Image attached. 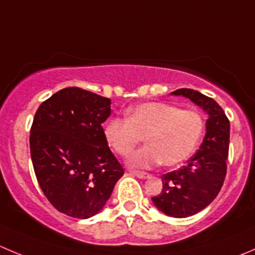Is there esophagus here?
<instances>
[{
    "label": "esophagus",
    "mask_w": 255,
    "mask_h": 255,
    "mask_svg": "<svg viewBox=\"0 0 255 255\" xmlns=\"http://www.w3.org/2000/svg\"><path fill=\"white\" fill-rule=\"evenodd\" d=\"M129 174L130 175L139 177V179H146V177L150 176L148 173H143V171H135V170H129Z\"/></svg>",
    "instance_id": "1"
}]
</instances>
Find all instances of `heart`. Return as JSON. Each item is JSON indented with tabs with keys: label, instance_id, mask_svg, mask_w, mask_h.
Listing matches in <instances>:
<instances>
[{
	"label": "heart",
	"instance_id": "heart-1",
	"mask_svg": "<svg viewBox=\"0 0 255 255\" xmlns=\"http://www.w3.org/2000/svg\"><path fill=\"white\" fill-rule=\"evenodd\" d=\"M205 129V118L196 110H181L164 102H144L126 112V120L112 117L104 126L110 148L126 156L142 140L146 145L128 158L133 168L163 163L175 166L191 156Z\"/></svg>",
	"mask_w": 255,
	"mask_h": 255
}]
</instances>
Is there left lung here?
<instances>
[{
    "label": "left lung",
    "instance_id": "8db88e82",
    "mask_svg": "<svg viewBox=\"0 0 255 255\" xmlns=\"http://www.w3.org/2000/svg\"><path fill=\"white\" fill-rule=\"evenodd\" d=\"M184 96L208 115L204 142L186 165L161 176L163 190L151 197L159 211L175 218L195 215L207 207L220 192L227 173L230 121L222 107L211 97L191 89L171 92Z\"/></svg>",
    "mask_w": 255,
    "mask_h": 255
}]
</instances>
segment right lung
I'll use <instances>...</instances> for the list:
<instances>
[{"instance_id": "add662e5", "label": "right lung", "mask_w": 255, "mask_h": 255, "mask_svg": "<svg viewBox=\"0 0 255 255\" xmlns=\"http://www.w3.org/2000/svg\"><path fill=\"white\" fill-rule=\"evenodd\" d=\"M111 100L66 87L45 100L30 128V156L40 189L61 213L90 218L111 196L125 170L104 138Z\"/></svg>"}]
</instances>
